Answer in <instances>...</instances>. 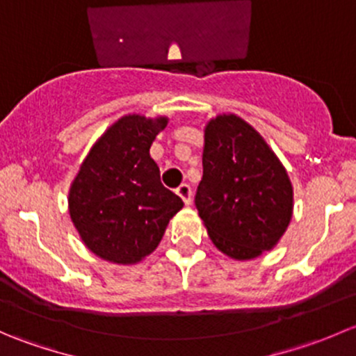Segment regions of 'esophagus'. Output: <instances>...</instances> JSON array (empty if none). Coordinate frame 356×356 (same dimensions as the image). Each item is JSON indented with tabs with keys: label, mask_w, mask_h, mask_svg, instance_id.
I'll return each instance as SVG.
<instances>
[{
	"label": "esophagus",
	"mask_w": 356,
	"mask_h": 356,
	"mask_svg": "<svg viewBox=\"0 0 356 356\" xmlns=\"http://www.w3.org/2000/svg\"><path fill=\"white\" fill-rule=\"evenodd\" d=\"M175 193L181 196L182 201H184L186 204H189L193 201V191H191V186L189 184H181L177 189H175Z\"/></svg>",
	"instance_id": "esophagus-1"
}]
</instances>
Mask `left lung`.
Here are the masks:
<instances>
[{"mask_svg": "<svg viewBox=\"0 0 356 356\" xmlns=\"http://www.w3.org/2000/svg\"><path fill=\"white\" fill-rule=\"evenodd\" d=\"M195 204L213 245L238 260L270 250L288 229L293 188L267 143L236 115L207 125Z\"/></svg>", "mask_w": 356, "mask_h": 356, "instance_id": "8db88e82", "label": "left lung"}]
</instances>
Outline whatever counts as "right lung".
I'll list each match as a JSON object with an SVG mask.
<instances>
[{"label": "right lung", "mask_w": 356, "mask_h": 356, "mask_svg": "<svg viewBox=\"0 0 356 356\" xmlns=\"http://www.w3.org/2000/svg\"><path fill=\"white\" fill-rule=\"evenodd\" d=\"M165 125L167 118H120L96 143L70 188V217L82 241L113 264H136L152 253L184 207L161 184L149 156Z\"/></svg>", "instance_id": "add662e5"}]
</instances>
